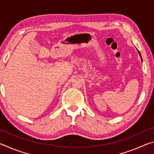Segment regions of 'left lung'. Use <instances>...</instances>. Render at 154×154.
I'll return each instance as SVG.
<instances>
[{"instance_id":"left-lung-1","label":"left lung","mask_w":154,"mask_h":154,"mask_svg":"<svg viewBox=\"0 0 154 154\" xmlns=\"http://www.w3.org/2000/svg\"><path fill=\"white\" fill-rule=\"evenodd\" d=\"M137 51H138V52H139V56H140V59H141V61H142V58H141V55H140V51H139V50H138V49H137Z\"/></svg>"}]
</instances>
